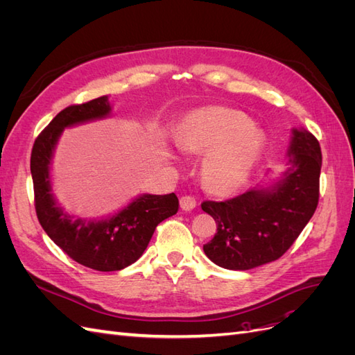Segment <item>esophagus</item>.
I'll return each instance as SVG.
<instances>
[{
  "label": "esophagus",
  "instance_id": "34e87169",
  "mask_svg": "<svg viewBox=\"0 0 355 355\" xmlns=\"http://www.w3.org/2000/svg\"><path fill=\"white\" fill-rule=\"evenodd\" d=\"M197 206V200L192 196H184L180 197V207L184 209L185 211H189L192 209H196Z\"/></svg>",
  "mask_w": 355,
  "mask_h": 355
}]
</instances>
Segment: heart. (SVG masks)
<instances>
[{"label":"heart","mask_w":355,"mask_h":355,"mask_svg":"<svg viewBox=\"0 0 355 355\" xmlns=\"http://www.w3.org/2000/svg\"><path fill=\"white\" fill-rule=\"evenodd\" d=\"M179 145L187 151H211L204 163L207 184L218 192H231L250 175L261 153L262 135L240 111L206 108L185 118Z\"/></svg>","instance_id":"b5f03b06"}]
</instances>
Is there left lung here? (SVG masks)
<instances>
[{
  "label": "left lung",
  "mask_w": 355,
  "mask_h": 355,
  "mask_svg": "<svg viewBox=\"0 0 355 355\" xmlns=\"http://www.w3.org/2000/svg\"><path fill=\"white\" fill-rule=\"evenodd\" d=\"M284 179L225 201H202L218 225L204 253L227 270L245 271L280 259L313 218L320 197L321 149L308 130H293Z\"/></svg>",
  "instance_id": "obj_1"
}]
</instances>
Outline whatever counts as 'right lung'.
Here are the masks:
<instances>
[{"mask_svg": "<svg viewBox=\"0 0 355 355\" xmlns=\"http://www.w3.org/2000/svg\"><path fill=\"white\" fill-rule=\"evenodd\" d=\"M108 96L62 110L42 130L31 153L37 218L42 230L71 259L96 271H120L141 257L159 222L173 216L179 207L175 192L144 196L105 220L73 219L63 213L50 194L49 166L62 130L110 114Z\"/></svg>", "mask_w": 355, "mask_h": 355, "instance_id": "1", "label": "right lung"}]
</instances>
